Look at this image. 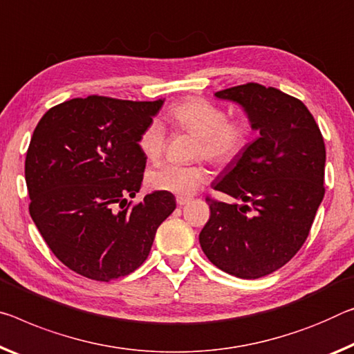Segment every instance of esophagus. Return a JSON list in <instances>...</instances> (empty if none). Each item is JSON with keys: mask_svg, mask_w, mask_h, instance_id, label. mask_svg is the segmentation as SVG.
Here are the masks:
<instances>
[{"mask_svg": "<svg viewBox=\"0 0 354 354\" xmlns=\"http://www.w3.org/2000/svg\"><path fill=\"white\" fill-rule=\"evenodd\" d=\"M189 201H190V198H189V197H181V195H179V197H176V203H178L179 206L187 205Z\"/></svg>", "mask_w": 354, "mask_h": 354, "instance_id": "obj_1", "label": "esophagus"}]
</instances>
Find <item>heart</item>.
<instances>
[{
	"mask_svg": "<svg viewBox=\"0 0 354 354\" xmlns=\"http://www.w3.org/2000/svg\"><path fill=\"white\" fill-rule=\"evenodd\" d=\"M168 120L179 131L197 137L195 157H203L217 167H225L238 159L249 142V129L239 121H227L221 106L203 97H189L168 109ZM167 143L165 127L159 121H151L138 137V147L148 160L156 162ZM207 179L201 165L160 164L147 175L153 190L187 197L197 192Z\"/></svg>",
	"mask_w": 354,
	"mask_h": 354,
	"instance_id": "heart-1",
	"label": "heart"
}]
</instances>
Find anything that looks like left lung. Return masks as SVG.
Masks as SVG:
<instances>
[{
  "mask_svg": "<svg viewBox=\"0 0 354 354\" xmlns=\"http://www.w3.org/2000/svg\"><path fill=\"white\" fill-rule=\"evenodd\" d=\"M238 104L260 137L211 184L234 203L206 198L200 245L212 265L239 279L268 276L296 255L324 197L326 149L307 106L258 83L214 93Z\"/></svg>",
  "mask_w": 354,
  "mask_h": 354,
  "instance_id": "8db88e82",
  "label": "left lung"
}]
</instances>
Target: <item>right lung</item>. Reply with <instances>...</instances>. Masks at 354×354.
Listing matches in <instances>:
<instances>
[{"label":"right lung","instance_id":"add662e5","mask_svg":"<svg viewBox=\"0 0 354 354\" xmlns=\"http://www.w3.org/2000/svg\"><path fill=\"white\" fill-rule=\"evenodd\" d=\"M164 100L71 99L32 132L25 160L30 214L56 258L80 276L110 282L136 271L175 211V195L160 190L127 203L147 167L138 137Z\"/></svg>","mask_w":354,"mask_h":354}]
</instances>
